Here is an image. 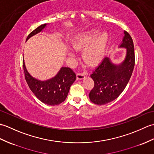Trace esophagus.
Segmentation results:
<instances>
[{"label": "esophagus", "instance_id": "esophagus-1", "mask_svg": "<svg viewBox=\"0 0 154 154\" xmlns=\"http://www.w3.org/2000/svg\"><path fill=\"white\" fill-rule=\"evenodd\" d=\"M85 78V73H79L77 74V79L78 80L83 79Z\"/></svg>", "mask_w": 154, "mask_h": 154}]
</instances>
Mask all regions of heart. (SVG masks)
<instances>
[{
  "instance_id": "1",
  "label": "heart",
  "mask_w": 154,
  "mask_h": 154,
  "mask_svg": "<svg viewBox=\"0 0 154 154\" xmlns=\"http://www.w3.org/2000/svg\"><path fill=\"white\" fill-rule=\"evenodd\" d=\"M108 36L106 33L99 35V32L92 30L78 36L73 41V46L76 50H85L83 58L88 65L94 66L99 63L104 57L106 51ZM69 55L74 54L70 52Z\"/></svg>"
}]
</instances>
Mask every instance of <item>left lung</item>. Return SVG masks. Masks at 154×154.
Here are the masks:
<instances>
[{
	"mask_svg": "<svg viewBox=\"0 0 154 154\" xmlns=\"http://www.w3.org/2000/svg\"><path fill=\"white\" fill-rule=\"evenodd\" d=\"M119 47L127 48L125 58L119 64L113 63L109 57L104 58L91 75L94 82L89 93L91 101L97 105L111 102L119 96L130 80L135 63L133 39L126 31Z\"/></svg>",
	"mask_w": 154,
	"mask_h": 154,
	"instance_id": "left-lung-1",
	"label": "left lung"
}]
</instances>
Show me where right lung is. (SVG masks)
<instances>
[{"label":"right lung","mask_w":154,"mask_h":154,"mask_svg":"<svg viewBox=\"0 0 154 154\" xmlns=\"http://www.w3.org/2000/svg\"><path fill=\"white\" fill-rule=\"evenodd\" d=\"M42 24L28 35L26 41L46 27ZM23 67L27 83L31 91L39 100L46 104L56 106L63 102L67 98L69 88L76 79V75L69 67H62L56 75L50 80L41 81L32 77L27 72L23 60Z\"/></svg>","instance_id":"1"}]
</instances>
